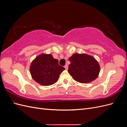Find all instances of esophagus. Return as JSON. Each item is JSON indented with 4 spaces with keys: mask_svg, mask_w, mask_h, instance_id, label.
Masks as SVG:
<instances>
[{
    "mask_svg": "<svg viewBox=\"0 0 127 127\" xmlns=\"http://www.w3.org/2000/svg\"><path fill=\"white\" fill-rule=\"evenodd\" d=\"M64 67L65 68V69H66V70H67L68 69V65L66 64V65H65V66H64Z\"/></svg>",
    "mask_w": 127,
    "mask_h": 127,
    "instance_id": "34e87169",
    "label": "esophagus"
}]
</instances>
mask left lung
Instances as JSON below:
<instances>
[{
	"label": "left lung",
	"instance_id": "1",
	"mask_svg": "<svg viewBox=\"0 0 127 127\" xmlns=\"http://www.w3.org/2000/svg\"><path fill=\"white\" fill-rule=\"evenodd\" d=\"M70 64L68 72L72 78L80 83H88L96 78L100 71L98 61L85 53H75L69 58Z\"/></svg>",
	"mask_w": 127,
	"mask_h": 127
}]
</instances>
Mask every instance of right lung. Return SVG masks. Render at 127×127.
<instances>
[{"label": "right lung", "instance_id": "obj_1", "mask_svg": "<svg viewBox=\"0 0 127 127\" xmlns=\"http://www.w3.org/2000/svg\"><path fill=\"white\" fill-rule=\"evenodd\" d=\"M51 54L42 53L37 56L31 64L30 71L32 78L43 86L56 83L65 68L58 64Z\"/></svg>", "mask_w": 127, "mask_h": 127}]
</instances>
